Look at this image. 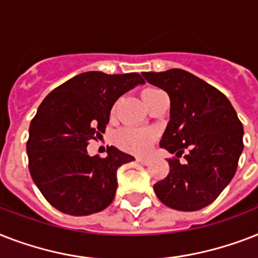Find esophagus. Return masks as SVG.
<instances>
[{"instance_id": "esophagus-1", "label": "esophagus", "mask_w": 258, "mask_h": 258, "mask_svg": "<svg viewBox=\"0 0 258 258\" xmlns=\"http://www.w3.org/2000/svg\"><path fill=\"white\" fill-rule=\"evenodd\" d=\"M136 162H139L140 164H143V165H148V164H150V159L136 158Z\"/></svg>"}]
</instances>
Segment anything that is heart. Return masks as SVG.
Here are the masks:
<instances>
[{
  "label": "heart",
  "instance_id": "b5f03b06",
  "mask_svg": "<svg viewBox=\"0 0 258 258\" xmlns=\"http://www.w3.org/2000/svg\"><path fill=\"white\" fill-rule=\"evenodd\" d=\"M158 89L150 87L146 89L142 93L143 100L147 98V95L152 91ZM156 140V134L152 130H140V128H124L116 136V142H118L119 147L123 148L127 152H133L136 155H144L147 154L151 150L152 144Z\"/></svg>",
  "mask_w": 258,
  "mask_h": 258
}]
</instances>
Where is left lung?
<instances>
[{"label":"left lung","mask_w":258,"mask_h":258,"mask_svg":"<svg viewBox=\"0 0 258 258\" xmlns=\"http://www.w3.org/2000/svg\"><path fill=\"white\" fill-rule=\"evenodd\" d=\"M146 81L167 91L171 115L160 147L169 173L154 185L163 204L177 211H199L215 202L237 169L244 148L242 123L221 91L181 69L143 73ZM184 155V162L178 159Z\"/></svg>","instance_id":"obj_1"}]
</instances>
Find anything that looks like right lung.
Segmentation results:
<instances>
[{
	"label": "right lung",
	"mask_w": 258,
	"mask_h": 258,
	"mask_svg": "<svg viewBox=\"0 0 258 258\" xmlns=\"http://www.w3.org/2000/svg\"><path fill=\"white\" fill-rule=\"evenodd\" d=\"M144 79L138 73L87 71L54 89L30 122L26 143L29 171L43 198L60 212L87 216L112 203L116 171L134 156L107 147L90 156V140L102 136L119 96Z\"/></svg>",
	"instance_id": "1"
}]
</instances>
